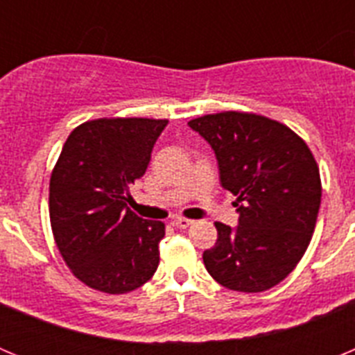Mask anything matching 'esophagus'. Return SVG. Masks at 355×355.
<instances>
[{
    "instance_id": "34e87169",
    "label": "esophagus",
    "mask_w": 355,
    "mask_h": 355,
    "mask_svg": "<svg viewBox=\"0 0 355 355\" xmlns=\"http://www.w3.org/2000/svg\"><path fill=\"white\" fill-rule=\"evenodd\" d=\"M172 224H174L178 229H187L193 224V220H188V218H183V216H178V218L172 220Z\"/></svg>"
}]
</instances>
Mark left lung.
I'll return each instance as SVG.
<instances>
[{"label":"left lung","instance_id":"1","mask_svg":"<svg viewBox=\"0 0 355 355\" xmlns=\"http://www.w3.org/2000/svg\"><path fill=\"white\" fill-rule=\"evenodd\" d=\"M211 146L222 188L238 197V225L215 222L206 270L234 291L275 286L306 252L322 199L320 172L300 137L277 121L224 112L188 122Z\"/></svg>","mask_w":355,"mask_h":355}]
</instances>
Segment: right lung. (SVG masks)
<instances>
[{
	"label": "right lung",
	"instance_id": "1",
	"mask_svg": "<svg viewBox=\"0 0 355 355\" xmlns=\"http://www.w3.org/2000/svg\"><path fill=\"white\" fill-rule=\"evenodd\" d=\"M168 121L97 119L69 135L49 181L53 236L72 274L105 293H128L158 268L165 225L135 215L140 180Z\"/></svg>",
	"mask_w": 355,
	"mask_h": 355
}]
</instances>
